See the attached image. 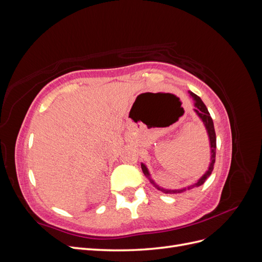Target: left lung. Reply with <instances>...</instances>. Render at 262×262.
Instances as JSON below:
<instances>
[{"label": "left lung", "instance_id": "1", "mask_svg": "<svg viewBox=\"0 0 262 262\" xmlns=\"http://www.w3.org/2000/svg\"><path fill=\"white\" fill-rule=\"evenodd\" d=\"M190 94H191V96H192L193 99H194V106H195V109H194V110H195V113L198 114V116H199V117L202 119V121H203V123H204V125H205V128H207L208 133H209V138H210V142H211V148H212V162H211V165H210L209 170L207 171V173H205V175H204L199 181L195 182V184H193V185H191V186H189V187L187 188L188 190L192 189V188H194V187H199V186H201V185L204 184V181L207 180V178L211 175V172H212V170H213L214 163H215V154H216V136H215V130H214L213 120H212V118H211V116H210L209 110H208L207 106L204 105V102L201 100V98H200L199 96H196V95L193 94V93H190ZM141 167H142V170H143V172H144V175L149 179V181L152 182V184H153L158 190H161V191H163L164 193H181V192H184V191H186V190H187L186 188H185V189H179V190H167V189H163V188H161L160 186H157V185L155 184V182H154L152 179H150L148 170H147L145 165L142 164Z\"/></svg>", "mask_w": 262, "mask_h": 262}]
</instances>
